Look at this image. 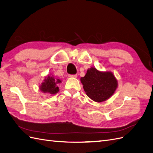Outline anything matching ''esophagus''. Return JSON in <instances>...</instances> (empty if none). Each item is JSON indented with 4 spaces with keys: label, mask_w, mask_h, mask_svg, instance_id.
<instances>
[{
    "label": "esophagus",
    "mask_w": 153,
    "mask_h": 153,
    "mask_svg": "<svg viewBox=\"0 0 153 153\" xmlns=\"http://www.w3.org/2000/svg\"><path fill=\"white\" fill-rule=\"evenodd\" d=\"M70 77H77V74H73V75H69Z\"/></svg>",
    "instance_id": "34e87169"
}]
</instances>
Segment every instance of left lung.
I'll return each instance as SVG.
<instances>
[{"mask_svg": "<svg viewBox=\"0 0 153 153\" xmlns=\"http://www.w3.org/2000/svg\"><path fill=\"white\" fill-rule=\"evenodd\" d=\"M87 95L96 102H102L114 93L117 82L111 72H101L95 68L87 70L86 75L81 78Z\"/></svg>", "mask_w": 153, "mask_h": 153, "instance_id": "obj_1", "label": "left lung"}]
</instances>
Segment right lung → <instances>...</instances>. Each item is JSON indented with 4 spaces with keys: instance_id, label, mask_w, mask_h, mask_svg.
I'll use <instances>...</instances> for the list:
<instances>
[{
    "instance_id": "obj_1",
    "label": "right lung",
    "mask_w": 153,
    "mask_h": 153,
    "mask_svg": "<svg viewBox=\"0 0 153 153\" xmlns=\"http://www.w3.org/2000/svg\"><path fill=\"white\" fill-rule=\"evenodd\" d=\"M61 83L59 79H55L53 77L48 76L47 79H45V82H43L41 85V91L43 92H48L51 94H55L59 92L58 84Z\"/></svg>"
}]
</instances>
